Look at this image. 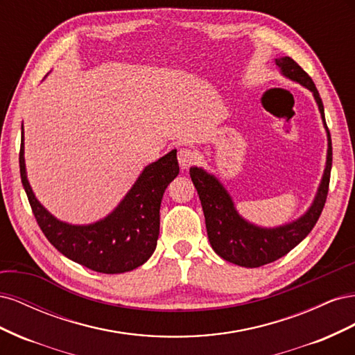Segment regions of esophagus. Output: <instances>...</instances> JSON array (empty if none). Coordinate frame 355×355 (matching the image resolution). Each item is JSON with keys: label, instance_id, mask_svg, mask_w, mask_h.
Returning <instances> with one entry per match:
<instances>
[{"label": "esophagus", "instance_id": "esophagus-1", "mask_svg": "<svg viewBox=\"0 0 355 355\" xmlns=\"http://www.w3.org/2000/svg\"><path fill=\"white\" fill-rule=\"evenodd\" d=\"M197 159V154L196 151H192L189 148H180L179 153H178V161H179V166L182 168H188L192 164L196 163Z\"/></svg>", "mask_w": 355, "mask_h": 355}]
</instances>
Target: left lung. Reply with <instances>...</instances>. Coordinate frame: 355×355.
<instances>
[{
    "label": "left lung",
    "instance_id": "left-lung-1",
    "mask_svg": "<svg viewBox=\"0 0 355 355\" xmlns=\"http://www.w3.org/2000/svg\"><path fill=\"white\" fill-rule=\"evenodd\" d=\"M275 65L284 77L299 83L313 92L318 105L324 128L327 132V159L323 178L317 189L315 198L311 207L299 219L275 228H262L247 222L240 216L228 191L218 178L207 173L201 167H191L189 175L196 189L206 219V228L211 249L222 259L245 268H257L280 259L284 254L302 241L314 228L329 192L330 170H331V139L324 118V106L318 90L309 75L300 68L292 58L275 59Z\"/></svg>",
    "mask_w": 355,
    "mask_h": 355
}]
</instances>
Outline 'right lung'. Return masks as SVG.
<instances>
[{
    "mask_svg": "<svg viewBox=\"0 0 355 355\" xmlns=\"http://www.w3.org/2000/svg\"><path fill=\"white\" fill-rule=\"evenodd\" d=\"M24 155L22 127L20 179L41 231L63 256L102 274L132 271L151 257L159 234L161 200L167 185L179 175L176 149L146 166L108 216L89 225L62 222L42 207L28 182Z\"/></svg>",
    "mask_w": 355,
    "mask_h": 355,
    "instance_id": "add662e5",
    "label": "right lung"
}]
</instances>
